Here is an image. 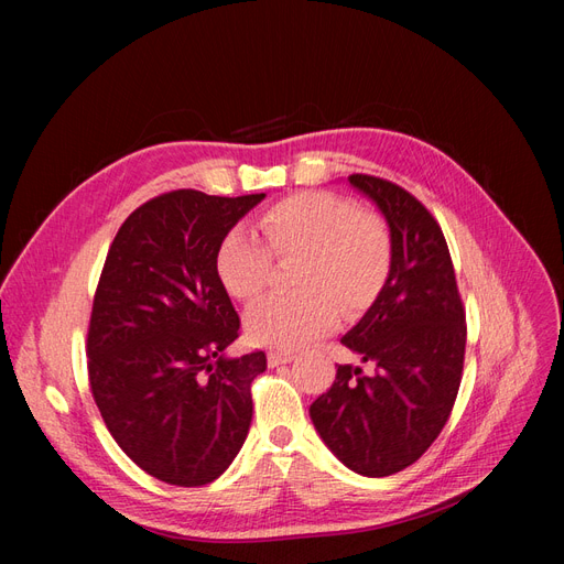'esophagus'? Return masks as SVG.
<instances>
[{
	"instance_id": "esophagus-1",
	"label": "esophagus",
	"mask_w": 564,
	"mask_h": 564,
	"mask_svg": "<svg viewBox=\"0 0 564 564\" xmlns=\"http://www.w3.org/2000/svg\"><path fill=\"white\" fill-rule=\"evenodd\" d=\"M294 360V352L292 350H270L268 352V365L270 367H280V365H286Z\"/></svg>"
}]
</instances>
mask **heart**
<instances>
[{
    "mask_svg": "<svg viewBox=\"0 0 564 564\" xmlns=\"http://www.w3.org/2000/svg\"><path fill=\"white\" fill-rule=\"evenodd\" d=\"M253 237L232 230L216 249V275L226 292L251 303L275 280V261L289 263L294 292L270 296L247 313L253 344L296 348L327 332L336 315L355 319L379 301L392 270L388 220L332 191H305L270 204Z\"/></svg>",
    "mask_w": 564,
    "mask_h": 564,
    "instance_id": "b5f03b06",
    "label": "heart"
}]
</instances>
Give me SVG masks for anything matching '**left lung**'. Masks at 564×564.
<instances>
[{"instance_id":"8db88e82","label":"left lung","mask_w":564,"mask_h":564,"mask_svg":"<svg viewBox=\"0 0 564 564\" xmlns=\"http://www.w3.org/2000/svg\"><path fill=\"white\" fill-rule=\"evenodd\" d=\"M348 181L379 204L395 256L383 294L340 338L377 371L338 365L311 419L350 470L386 477L419 460L449 421L464 377L466 308L435 216L398 183Z\"/></svg>"}]
</instances>
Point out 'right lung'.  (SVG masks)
Listing matches in <instances>:
<instances>
[{"label": "right lung", "instance_id": "1", "mask_svg": "<svg viewBox=\"0 0 564 564\" xmlns=\"http://www.w3.org/2000/svg\"><path fill=\"white\" fill-rule=\"evenodd\" d=\"M263 197L193 187L152 197L117 230L100 270L91 395L122 452L166 485L214 482L247 440L265 352L224 357L240 315L216 275V249Z\"/></svg>", "mask_w": 564, "mask_h": 564}]
</instances>
